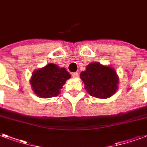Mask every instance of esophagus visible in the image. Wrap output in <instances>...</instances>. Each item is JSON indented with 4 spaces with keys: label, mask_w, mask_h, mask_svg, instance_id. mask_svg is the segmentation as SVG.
<instances>
[{
    "label": "esophagus",
    "mask_w": 147,
    "mask_h": 147,
    "mask_svg": "<svg viewBox=\"0 0 147 147\" xmlns=\"http://www.w3.org/2000/svg\"><path fill=\"white\" fill-rule=\"evenodd\" d=\"M72 77H73V78H78V72H73V73H72Z\"/></svg>",
    "instance_id": "1"
}]
</instances>
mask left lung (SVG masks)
<instances>
[{
  "label": "left lung",
  "instance_id": "left-lung-1",
  "mask_svg": "<svg viewBox=\"0 0 147 147\" xmlns=\"http://www.w3.org/2000/svg\"><path fill=\"white\" fill-rule=\"evenodd\" d=\"M80 78L85 83L87 92L95 98H109L117 89L118 78L116 71L98 62L88 65L86 70L81 72Z\"/></svg>",
  "mask_w": 147,
  "mask_h": 147
}]
</instances>
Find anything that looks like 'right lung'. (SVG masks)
Instances as JSON below:
<instances>
[{"label":"right lung","mask_w":147,"mask_h":147,"mask_svg":"<svg viewBox=\"0 0 147 147\" xmlns=\"http://www.w3.org/2000/svg\"><path fill=\"white\" fill-rule=\"evenodd\" d=\"M71 75L65 68H59L55 64H48L33 73L30 84L38 96L42 98H52L59 94L67 79Z\"/></svg>","instance_id":"add662e5"}]
</instances>
